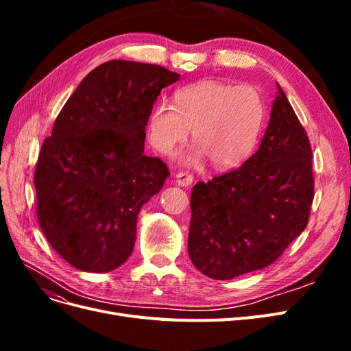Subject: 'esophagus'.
<instances>
[{"mask_svg":"<svg viewBox=\"0 0 351 351\" xmlns=\"http://www.w3.org/2000/svg\"><path fill=\"white\" fill-rule=\"evenodd\" d=\"M176 182L178 186L187 187L193 183V176L190 173H177L176 174Z\"/></svg>","mask_w":351,"mask_h":351,"instance_id":"obj_1","label":"esophagus"}]
</instances>
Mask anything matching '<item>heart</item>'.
<instances>
[{"instance_id":"b5f03b06","label":"heart","mask_w":351,"mask_h":351,"mask_svg":"<svg viewBox=\"0 0 351 351\" xmlns=\"http://www.w3.org/2000/svg\"><path fill=\"white\" fill-rule=\"evenodd\" d=\"M174 102L159 101L147 119V139L158 152L171 154L193 129L196 143L178 156L183 164L199 165L208 158L214 168L231 169L250 156L265 119L253 86L202 80L180 89Z\"/></svg>"}]
</instances>
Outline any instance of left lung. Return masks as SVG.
Wrapping results in <instances>:
<instances>
[{
	"instance_id": "1",
	"label": "left lung",
	"mask_w": 351,
	"mask_h": 351,
	"mask_svg": "<svg viewBox=\"0 0 351 351\" xmlns=\"http://www.w3.org/2000/svg\"><path fill=\"white\" fill-rule=\"evenodd\" d=\"M259 149L234 171L195 184L189 256L214 280L267 268L302 234L313 202L312 149L277 83Z\"/></svg>"
}]
</instances>
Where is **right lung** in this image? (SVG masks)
Returning a JSON list of instances; mask_svg holds the SVG:
<instances>
[{"mask_svg":"<svg viewBox=\"0 0 351 351\" xmlns=\"http://www.w3.org/2000/svg\"><path fill=\"white\" fill-rule=\"evenodd\" d=\"M178 79L156 64L107 61L60 111L34 183L40 230L71 267L110 272L132 254L141 208L169 176L143 154L145 129L158 95Z\"/></svg>","mask_w":351,"mask_h":351,"instance_id":"add662e5","label":"right lung"}]
</instances>
